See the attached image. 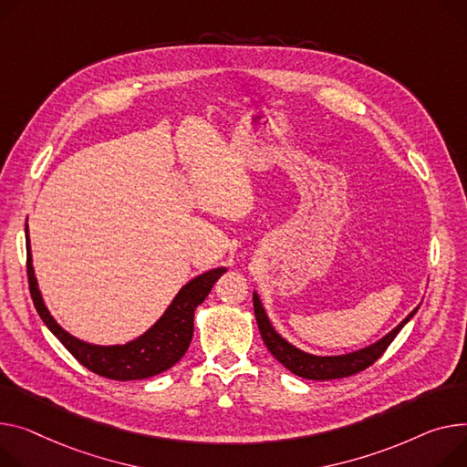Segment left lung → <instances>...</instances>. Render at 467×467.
Segmentation results:
<instances>
[{"label":"left lung","mask_w":467,"mask_h":467,"mask_svg":"<svg viewBox=\"0 0 467 467\" xmlns=\"http://www.w3.org/2000/svg\"><path fill=\"white\" fill-rule=\"evenodd\" d=\"M419 306L413 307V312H410V316L406 319L400 321L390 332H387L381 339L374 341V344H369V346L351 351V353H344V355H314V353L302 351L300 348L293 346L289 339H285L274 328V325L270 323V319L266 316V309L261 302L259 293L254 291L255 319H257L265 346L275 357V360L282 362L289 371H293L295 376L304 378V379H314V381L349 378L374 364L385 353V349L392 344L396 334L411 321V317L417 314Z\"/></svg>","instance_id":"left-lung-1"}]
</instances>
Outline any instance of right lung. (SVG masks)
<instances>
[{
  "label": "right lung",
  "mask_w": 467,
  "mask_h": 467,
  "mask_svg": "<svg viewBox=\"0 0 467 467\" xmlns=\"http://www.w3.org/2000/svg\"><path fill=\"white\" fill-rule=\"evenodd\" d=\"M26 252H27V279L29 293L34 298L37 314L48 330L66 346V349L88 369L96 371L98 376L114 379V381H133L158 376L161 371L172 368L188 351L193 337V319L195 309L204 302L213 284L222 274L227 272L225 266L206 270L188 284L182 285L176 296L171 300L161 317L155 321L148 330H144L135 339L126 344L99 346L89 344L61 327L50 309L45 304V298L39 289V282L34 268V255H31V242L26 220Z\"/></svg>",
  "instance_id": "1"
}]
</instances>
